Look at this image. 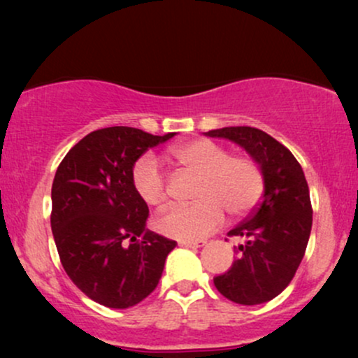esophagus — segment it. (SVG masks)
Returning a JSON list of instances; mask_svg holds the SVG:
<instances>
[{
  "label": "esophagus",
  "instance_id": "1",
  "mask_svg": "<svg viewBox=\"0 0 358 358\" xmlns=\"http://www.w3.org/2000/svg\"><path fill=\"white\" fill-rule=\"evenodd\" d=\"M178 244L183 248H200L205 244V241H178Z\"/></svg>",
  "mask_w": 358,
  "mask_h": 358
}]
</instances>
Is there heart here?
Segmentation results:
<instances>
[{"label": "heart", "instance_id": "obj_1", "mask_svg": "<svg viewBox=\"0 0 358 358\" xmlns=\"http://www.w3.org/2000/svg\"><path fill=\"white\" fill-rule=\"evenodd\" d=\"M170 158L188 173L196 175L192 205H176L159 215L155 227L180 241L202 239L220 227L225 210L244 217L264 193V171L249 155H229L227 148L210 139H195L173 148ZM131 185L143 203L163 208L168 202L166 180L158 162L143 155L131 171Z\"/></svg>", "mask_w": 358, "mask_h": 358}]
</instances>
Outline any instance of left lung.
Listing matches in <instances>:
<instances>
[{"label": "left lung", "mask_w": 358, "mask_h": 358, "mask_svg": "<svg viewBox=\"0 0 358 358\" xmlns=\"http://www.w3.org/2000/svg\"><path fill=\"white\" fill-rule=\"evenodd\" d=\"M205 134L241 145L261 165L266 180L261 202L229 232L244 244L234 248L232 268L213 278V285L239 305L271 301L294 278L310 239L313 208L305 173L285 145L256 127H222Z\"/></svg>", "instance_id": "8db88e82"}]
</instances>
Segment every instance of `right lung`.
<instances>
[{"label":"right lung","instance_id":"1","mask_svg":"<svg viewBox=\"0 0 358 358\" xmlns=\"http://www.w3.org/2000/svg\"><path fill=\"white\" fill-rule=\"evenodd\" d=\"M173 136L104 127L82 138L57 168L50 224L60 262L102 306L122 310L143 301L175 249V241L145 229L150 210L131 185L139 156Z\"/></svg>","mask_w":358,"mask_h":358}]
</instances>
